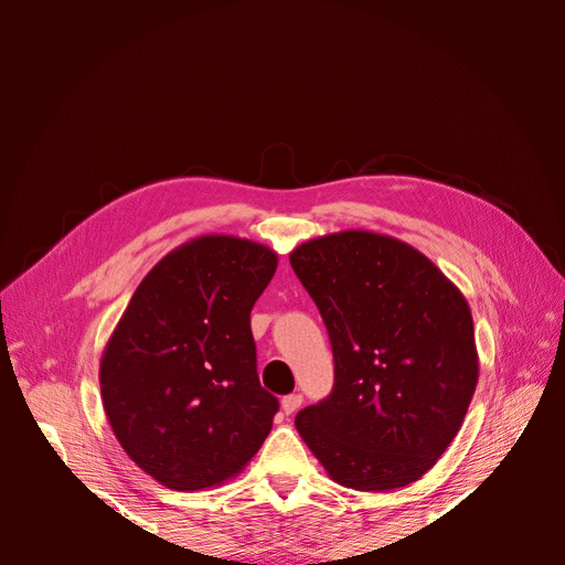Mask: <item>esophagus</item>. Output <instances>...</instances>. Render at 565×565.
Listing matches in <instances>:
<instances>
[{"instance_id": "esophagus-1", "label": "esophagus", "mask_w": 565, "mask_h": 565, "mask_svg": "<svg viewBox=\"0 0 565 565\" xmlns=\"http://www.w3.org/2000/svg\"><path fill=\"white\" fill-rule=\"evenodd\" d=\"M302 394H288V396H284L281 398V409L286 412V414H292L295 409H298L300 405H302Z\"/></svg>"}]
</instances>
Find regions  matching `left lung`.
<instances>
[{"mask_svg":"<svg viewBox=\"0 0 565 565\" xmlns=\"http://www.w3.org/2000/svg\"><path fill=\"white\" fill-rule=\"evenodd\" d=\"M290 265L334 354L330 396L300 409L295 428L345 488L422 479L460 430L479 380L462 292L422 252L369 231L316 237Z\"/></svg>","mask_w":565,"mask_h":565,"instance_id":"obj_1","label":"left lung"}]
</instances>
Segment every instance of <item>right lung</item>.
<instances>
[{
  "mask_svg": "<svg viewBox=\"0 0 565 565\" xmlns=\"http://www.w3.org/2000/svg\"><path fill=\"white\" fill-rule=\"evenodd\" d=\"M275 270L263 245L196 237L143 277L105 348L111 430L171 490L235 477L273 428L279 401L258 382L249 313Z\"/></svg>",
  "mask_w": 565,
  "mask_h": 565,
  "instance_id": "obj_1",
  "label": "right lung"
}]
</instances>
